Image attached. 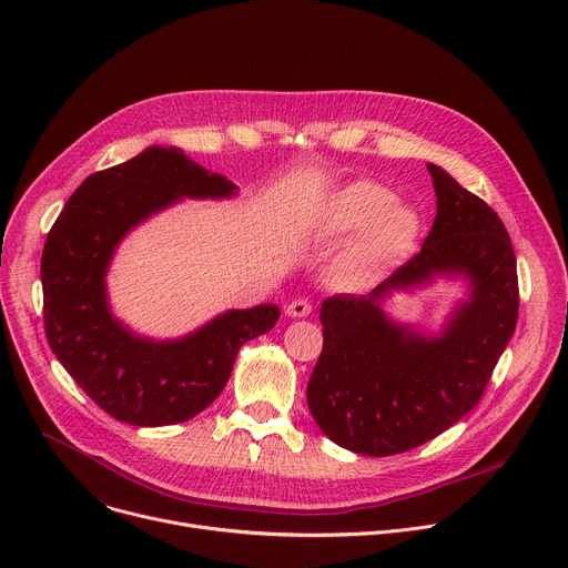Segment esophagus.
I'll return each instance as SVG.
<instances>
[{"instance_id":"34e87169","label":"esophagus","mask_w":568,"mask_h":568,"mask_svg":"<svg viewBox=\"0 0 568 568\" xmlns=\"http://www.w3.org/2000/svg\"><path fill=\"white\" fill-rule=\"evenodd\" d=\"M287 316H292V318H303V316H307L310 312H312V305H310V301L307 298H294L290 305H287Z\"/></svg>"}]
</instances>
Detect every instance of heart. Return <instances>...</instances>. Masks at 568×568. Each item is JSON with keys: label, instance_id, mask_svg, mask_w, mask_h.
I'll return each instance as SVG.
<instances>
[{"label": "heart", "instance_id": "b5f03b06", "mask_svg": "<svg viewBox=\"0 0 568 568\" xmlns=\"http://www.w3.org/2000/svg\"><path fill=\"white\" fill-rule=\"evenodd\" d=\"M316 231L333 240L358 233L335 258L333 276L342 287L364 290L390 276L414 254L423 217L412 204L397 202L390 189L359 180L323 204Z\"/></svg>", "mask_w": 568, "mask_h": 568}]
</instances>
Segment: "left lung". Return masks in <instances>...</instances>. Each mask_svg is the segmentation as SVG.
<instances>
[{"mask_svg": "<svg viewBox=\"0 0 568 568\" xmlns=\"http://www.w3.org/2000/svg\"><path fill=\"white\" fill-rule=\"evenodd\" d=\"M427 169L438 211L423 250L368 294L331 296L318 312L323 351L307 407L333 443L364 456L409 452L467 416L517 326V261L501 217L440 166ZM434 275H463L470 296L427 338L381 303Z\"/></svg>", "mask_w": 568, "mask_h": 568, "instance_id": "1", "label": "left lung"}]
</instances>
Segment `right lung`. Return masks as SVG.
Instances as JSON below:
<instances>
[{
    "label": "right lung",
    "mask_w": 568,
    "mask_h": 568,
    "mask_svg": "<svg viewBox=\"0 0 568 568\" xmlns=\"http://www.w3.org/2000/svg\"><path fill=\"white\" fill-rule=\"evenodd\" d=\"M237 186L180 148L150 145L90 175L67 200L42 252L47 342L73 382L112 418L136 427L191 420L222 393L242 344L274 328L272 303L229 310L195 333L154 342L112 314L105 274L119 242L182 197L220 200Z\"/></svg>",
    "instance_id": "right-lung-1"
}]
</instances>
